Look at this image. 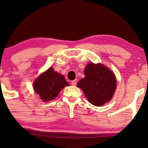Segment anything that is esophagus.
Instances as JSON below:
<instances>
[{
	"label": "esophagus",
	"instance_id": "obj_1",
	"mask_svg": "<svg viewBox=\"0 0 148 148\" xmlns=\"http://www.w3.org/2000/svg\"><path fill=\"white\" fill-rule=\"evenodd\" d=\"M77 83V79H75L71 82V85L72 86H76Z\"/></svg>",
	"mask_w": 148,
	"mask_h": 148
}]
</instances>
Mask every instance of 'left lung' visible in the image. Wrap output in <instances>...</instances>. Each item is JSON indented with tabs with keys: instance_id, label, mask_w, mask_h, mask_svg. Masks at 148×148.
Masks as SVG:
<instances>
[{
	"instance_id": "8db88e82",
	"label": "left lung",
	"mask_w": 148,
	"mask_h": 148,
	"mask_svg": "<svg viewBox=\"0 0 148 148\" xmlns=\"http://www.w3.org/2000/svg\"><path fill=\"white\" fill-rule=\"evenodd\" d=\"M84 74L85 77L77 86L83 90L89 102L96 106L109 102L116 89L114 73L102 64L90 62L85 68Z\"/></svg>"
}]
</instances>
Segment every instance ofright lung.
<instances>
[{
    "instance_id": "1",
    "label": "right lung",
    "mask_w": 148,
    "mask_h": 148,
    "mask_svg": "<svg viewBox=\"0 0 148 148\" xmlns=\"http://www.w3.org/2000/svg\"><path fill=\"white\" fill-rule=\"evenodd\" d=\"M34 90L44 102L50 101L56 97L65 86L69 85L63 75L50 67L34 81Z\"/></svg>"
}]
</instances>
